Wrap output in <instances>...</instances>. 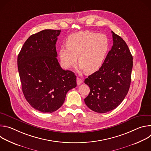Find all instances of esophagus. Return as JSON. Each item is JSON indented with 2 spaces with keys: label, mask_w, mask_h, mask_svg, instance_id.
<instances>
[{
  "label": "esophagus",
  "mask_w": 151,
  "mask_h": 151,
  "mask_svg": "<svg viewBox=\"0 0 151 151\" xmlns=\"http://www.w3.org/2000/svg\"><path fill=\"white\" fill-rule=\"evenodd\" d=\"M76 82H77V85H81V84L82 83V79H81V78H77Z\"/></svg>",
  "instance_id": "obj_1"
}]
</instances>
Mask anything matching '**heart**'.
Masks as SVG:
<instances>
[{
    "mask_svg": "<svg viewBox=\"0 0 151 151\" xmlns=\"http://www.w3.org/2000/svg\"><path fill=\"white\" fill-rule=\"evenodd\" d=\"M109 47V39L106 35L82 31L68 37L66 47L60 48L59 56L65 69H70L75 66L78 58L79 69L91 74L102 66Z\"/></svg>",
    "mask_w": 151,
    "mask_h": 151,
    "instance_id": "heart-1",
    "label": "heart"
}]
</instances>
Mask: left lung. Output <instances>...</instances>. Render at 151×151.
<instances>
[{"label":"left lung","instance_id":"1","mask_svg":"<svg viewBox=\"0 0 151 151\" xmlns=\"http://www.w3.org/2000/svg\"><path fill=\"white\" fill-rule=\"evenodd\" d=\"M112 33L113 46L102 66L84 81L90 88L85 103L98 113L115 109L125 97L131 83L133 56L125 42Z\"/></svg>","mask_w":151,"mask_h":151}]
</instances>
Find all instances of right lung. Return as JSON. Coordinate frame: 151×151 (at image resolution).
Wrapping results in <instances>:
<instances>
[{
  "mask_svg": "<svg viewBox=\"0 0 151 151\" xmlns=\"http://www.w3.org/2000/svg\"><path fill=\"white\" fill-rule=\"evenodd\" d=\"M61 30L46 29L31 35L17 58L24 96L35 109L55 112L63 105L67 93L76 87V76L63 70L57 60L55 44Z\"/></svg>",
  "mask_w": 151,
  "mask_h": 151,
  "instance_id": "1",
  "label": "right lung"
}]
</instances>
